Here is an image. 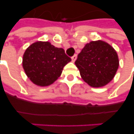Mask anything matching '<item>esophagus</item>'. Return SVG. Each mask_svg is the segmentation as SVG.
<instances>
[{
    "instance_id": "obj_1",
    "label": "esophagus",
    "mask_w": 134,
    "mask_h": 134,
    "mask_svg": "<svg viewBox=\"0 0 134 134\" xmlns=\"http://www.w3.org/2000/svg\"><path fill=\"white\" fill-rule=\"evenodd\" d=\"M76 58H77V55L76 54H74L73 55V56L71 57V60H72V62H75V60H76Z\"/></svg>"
}]
</instances>
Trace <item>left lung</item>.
Listing matches in <instances>:
<instances>
[{
  "label": "left lung",
  "instance_id": "left-lung-1",
  "mask_svg": "<svg viewBox=\"0 0 134 134\" xmlns=\"http://www.w3.org/2000/svg\"><path fill=\"white\" fill-rule=\"evenodd\" d=\"M82 79L92 87L106 86L113 79L119 67L116 51L103 41L88 43L75 61Z\"/></svg>",
  "mask_w": 134,
  "mask_h": 134
}]
</instances>
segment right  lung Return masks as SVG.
<instances>
[{
	"instance_id": "1",
	"label": "right lung",
	"mask_w": 134,
	"mask_h": 134,
	"mask_svg": "<svg viewBox=\"0 0 134 134\" xmlns=\"http://www.w3.org/2000/svg\"><path fill=\"white\" fill-rule=\"evenodd\" d=\"M71 60L63 48L48 42H37L24 53L23 67L31 81L37 86H47L57 80L63 67Z\"/></svg>"
}]
</instances>
